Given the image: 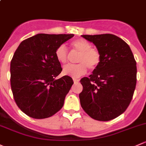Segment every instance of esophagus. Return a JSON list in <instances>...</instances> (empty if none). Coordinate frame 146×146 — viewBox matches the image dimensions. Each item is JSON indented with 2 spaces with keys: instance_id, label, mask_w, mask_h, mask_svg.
Masks as SVG:
<instances>
[{
  "instance_id": "esophagus-1",
  "label": "esophagus",
  "mask_w": 146,
  "mask_h": 146,
  "mask_svg": "<svg viewBox=\"0 0 146 146\" xmlns=\"http://www.w3.org/2000/svg\"><path fill=\"white\" fill-rule=\"evenodd\" d=\"M79 81H80L79 79H76V78H74V79H73V82H74L75 84L78 83V82H79Z\"/></svg>"
}]
</instances>
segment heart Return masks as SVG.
I'll list each match as a JSON object with an SVG mask.
<instances>
[{
  "label": "heart",
  "instance_id": "obj_1",
  "mask_svg": "<svg viewBox=\"0 0 146 146\" xmlns=\"http://www.w3.org/2000/svg\"><path fill=\"white\" fill-rule=\"evenodd\" d=\"M72 50L78 53L76 65L66 66L63 73L72 78H79L87 73L88 68L94 70L99 66L101 60V52L96 48L92 47V44L85 39H77L70 43ZM55 56L61 64L68 61V52L64 45H59L55 50Z\"/></svg>",
  "mask_w": 146,
  "mask_h": 146
}]
</instances>
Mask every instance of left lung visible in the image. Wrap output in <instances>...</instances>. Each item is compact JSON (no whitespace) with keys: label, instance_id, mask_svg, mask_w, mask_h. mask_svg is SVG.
<instances>
[{"label":"left lung","instance_id":"left-lung-1","mask_svg":"<svg viewBox=\"0 0 146 146\" xmlns=\"http://www.w3.org/2000/svg\"><path fill=\"white\" fill-rule=\"evenodd\" d=\"M101 52V60L90 77L80 80V105L93 119L108 121L129 105L136 85V62L129 46L113 34L82 35Z\"/></svg>","mask_w":146,"mask_h":146}]
</instances>
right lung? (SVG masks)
Masks as SVG:
<instances>
[{"mask_svg":"<svg viewBox=\"0 0 146 146\" xmlns=\"http://www.w3.org/2000/svg\"><path fill=\"white\" fill-rule=\"evenodd\" d=\"M73 34L40 33L21 42L10 62V85L21 111L35 119L54 115L64 106L73 81L61 73L56 49Z\"/></svg>","mask_w":146,"mask_h":146,"instance_id":"obj_1","label":"right lung"}]
</instances>
